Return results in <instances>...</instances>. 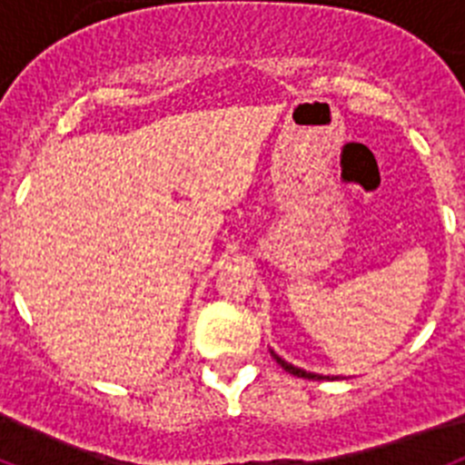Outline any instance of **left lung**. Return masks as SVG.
I'll return each mask as SVG.
<instances>
[{
	"mask_svg": "<svg viewBox=\"0 0 465 465\" xmlns=\"http://www.w3.org/2000/svg\"><path fill=\"white\" fill-rule=\"evenodd\" d=\"M270 354H272V359L277 361L279 365H282L283 371L291 372V375H295V377H305V380H326V377H323V375H316V372H307V371H302V368H295V365L286 363V361H283L282 356L274 354V351H270ZM328 380H340V377H328Z\"/></svg>",
	"mask_w": 465,
	"mask_h": 465,
	"instance_id": "left-lung-1",
	"label": "left lung"
}]
</instances>
